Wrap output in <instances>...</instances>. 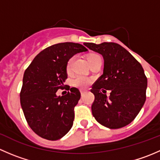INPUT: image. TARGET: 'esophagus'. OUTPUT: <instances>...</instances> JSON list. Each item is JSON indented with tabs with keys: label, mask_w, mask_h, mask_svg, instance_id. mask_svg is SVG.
Instances as JSON below:
<instances>
[{
	"label": "esophagus",
	"mask_w": 160,
	"mask_h": 160,
	"mask_svg": "<svg viewBox=\"0 0 160 160\" xmlns=\"http://www.w3.org/2000/svg\"><path fill=\"white\" fill-rule=\"evenodd\" d=\"M86 90H80V93H81V96H83V95L86 93Z\"/></svg>",
	"instance_id": "obj_1"
}]
</instances>
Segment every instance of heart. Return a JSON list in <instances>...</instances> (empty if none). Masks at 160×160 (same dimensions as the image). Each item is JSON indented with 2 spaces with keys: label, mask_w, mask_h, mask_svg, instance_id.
<instances>
[{
  "label": "heart",
  "mask_w": 160,
  "mask_h": 160,
  "mask_svg": "<svg viewBox=\"0 0 160 160\" xmlns=\"http://www.w3.org/2000/svg\"><path fill=\"white\" fill-rule=\"evenodd\" d=\"M97 56H99L97 54H90V56H88V62H90L91 59H93V58L97 57ZM74 59H75V58L71 57L70 59L68 60V62H67V67H66V69H67V72H68V73H70V72L72 70V66H73ZM90 83H91V80H90V79L87 78V77H81V76L76 77L73 80V84L75 85L76 87H77V88H87V87L89 86V85L90 84Z\"/></svg>",
  "instance_id": "heart-1"
}]
</instances>
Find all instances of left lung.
Wrapping results in <instances>:
<instances>
[{"label": "left lung", "instance_id": "left-lung-1", "mask_svg": "<svg viewBox=\"0 0 160 160\" xmlns=\"http://www.w3.org/2000/svg\"><path fill=\"white\" fill-rule=\"evenodd\" d=\"M104 58L103 74L90 91L91 106L97 122L108 128H120L135 118L146 99L147 78L141 64L128 51L114 42L84 43ZM111 90L108 98L106 90Z\"/></svg>", "mask_w": 160, "mask_h": 160}]
</instances>
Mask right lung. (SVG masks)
Segmentation results:
<instances>
[{"instance_id": "add662e5", "label": "right lung", "mask_w": 160, "mask_h": 160, "mask_svg": "<svg viewBox=\"0 0 160 160\" xmlns=\"http://www.w3.org/2000/svg\"><path fill=\"white\" fill-rule=\"evenodd\" d=\"M87 51L79 43H58L40 52L25 71L21 106L30 128L42 138L58 140L72 128L80 91L69 88L64 96H57L56 91L63 88L67 78L69 59Z\"/></svg>"}]
</instances>
